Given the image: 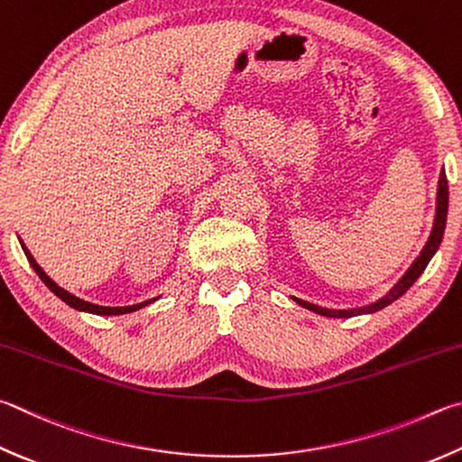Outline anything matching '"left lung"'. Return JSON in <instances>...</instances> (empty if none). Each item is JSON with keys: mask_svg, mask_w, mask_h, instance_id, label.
I'll return each instance as SVG.
<instances>
[{"mask_svg": "<svg viewBox=\"0 0 462 462\" xmlns=\"http://www.w3.org/2000/svg\"><path fill=\"white\" fill-rule=\"evenodd\" d=\"M447 212H448V181H447V173H444V170H442L440 171V180H439V196H436V217H434V226H432L430 238H429V242H426V246L422 248L420 256L414 260V264L408 268V273L402 276L396 287H393L383 299L377 300V303H372V305L362 307V309H347V311H333V309L317 307V305L307 303V300H300L297 297H292V300H297L300 307L309 309V311L319 313V315H325V317H337V319H347V317H356V315H362V313H375V311H380V309L388 307L398 297L404 295V292L410 287H412L418 276L424 273L426 264L430 263V258L434 256L436 250H439L440 242H442L444 226H447Z\"/></svg>", "mask_w": 462, "mask_h": 462, "instance_id": "1", "label": "left lung"}]
</instances>
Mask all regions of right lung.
Returning a JSON list of instances; mask_svg holds the SVG:
<instances>
[{
	"instance_id": "obj_1",
	"label": "right lung",
	"mask_w": 462,
	"mask_h": 462,
	"mask_svg": "<svg viewBox=\"0 0 462 462\" xmlns=\"http://www.w3.org/2000/svg\"><path fill=\"white\" fill-rule=\"evenodd\" d=\"M22 248H23V253H26L28 263L32 264L33 271H36V274L42 279V282H44L46 287H48L50 291H52L58 299H62L66 305H70L72 309H79V311H87V313H95V315H123V313L137 311V309L145 307V305H149V303H153V300H155V299H151V300H145V303L131 305V307H100V305H92V303H88V300H82V299H79V297L70 295L69 291H64V289L58 287V284H56L52 279H50V276H48L44 271H42L40 264H38L36 260H33V256L30 254V250H28L26 246H23V242H22Z\"/></svg>"
}]
</instances>
